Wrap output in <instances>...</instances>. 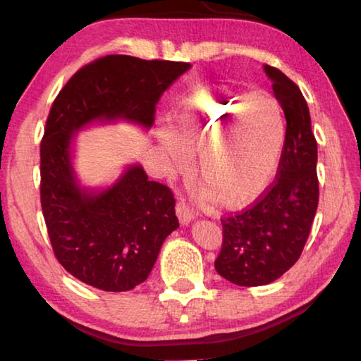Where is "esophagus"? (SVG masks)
<instances>
[{
    "mask_svg": "<svg viewBox=\"0 0 361 361\" xmlns=\"http://www.w3.org/2000/svg\"><path fill=\"white\" fill-rule=\"evenodd\" d=\"M175 212H176V216H178L180 223L185 226V224H189L194 219V213L192 210L189 209V207L185 204V202H178L175 207Z\"/></svg>",
    "mask_w": 361,
    "mask_h": 361,
    "instance_id": "1",
    "label": "esophagus"
}]
</instances>
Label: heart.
<instances>
[{"instance_id":"obj_1","label":"heart","mask_w":361,"mask_h":361,"mask_svg":"<svg viewBox=\"0 0 361 361\" xmlns=\"http://www.w3.org/2000/svg\"><path fill=\"white\" fill-rule=\"evenodd\" d=\"M167 133L181 148L197 149L200 186L218 205L243 209L271 188L286 129L282 105L274 95L210 87L176 105ZM169 139L162 137L161 143L173 152Z\"/></svg>"}]
</instances>
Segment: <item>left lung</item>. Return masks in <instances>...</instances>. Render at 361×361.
Returning a JSON list of instances; mask_svg holds the SVG:
<instances>
[{
    "label": "left lung",
    "instance_id": "obj_1",
    "mask_svg": "<svg viewBox=\"0 0 361 361\" xmlns=\"http://www.w3.org/2000/svg\"><path fill=\"white\" fill-rule=\"evenodd\" d=\"M264 71L282 105L286 137L274 186L252 209L221 219L223 247L215 269L239 286L272 283L295 264L319 205L317 142L307 103L282 71L269 65Z\"/></svg>",
    "mask_w": 361,
    "mask_h": 361
}]
</instances>
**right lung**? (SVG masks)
<instances>
[{
    "mask_svg": "<svg viewBox=\"0 0 361 361\" xmlns=\"http://www.w3.org/2000/svg\"><path fill=\"white\" fill-rule=\"evenodd\" d=\"M185 62L106 56L60 90L41 142V207L57 259L73 277L103 291L145 282L164 240L178 228L167 186L127 164L111 185L92 188L75 170L81 130L126 121L149 130L156 103Z\"/></svg>",
    "mask_w": 361,
    "mask_h": 361,
    "instance_id": "right-lung-1",
    "label": "right lung"
}]
</instances>
